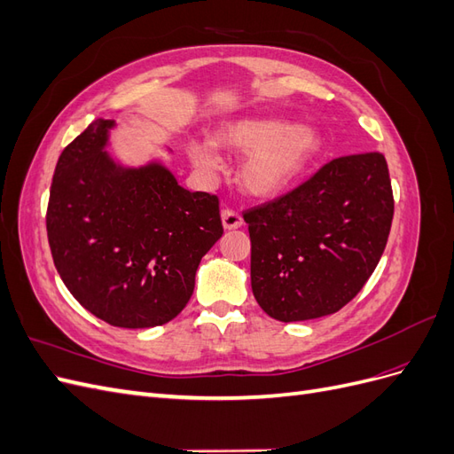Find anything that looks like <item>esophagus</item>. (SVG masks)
Instances as JSON below:
<instances>
[{"label": "esophagus", "instance_id": "34e87169", "mask_svg": "<svg viewBox=\"0 0 454 454\" xmlns=\"http://www.w3.org/2000/svg\"><path fill=\"white\" fill-rule=\"evenodd\" d=\"M222 222H223L225 229H239L242 225V215L235 210L225 208V210H222Z\"/></svg>", "mask_w": 454, "mask_h": 454}]
</instances>
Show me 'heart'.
<instances>
[{
    "mask_svg": "<svg viewBox=\"0 0 454 454\" xmlns=\"http://www.w3.org/2000/svg\"><path fill=\"white\" fill-rule=\"evenodd\" d=\"M217 142L244 151L240 182L255 197H274L303 176L324 149L322 134L309 125L282 119H242L217 134ZM189 157L202 172L222 168L210 140L191 142Z\"/></svg>",
    "mask_w": 454,
    "mask_h": 454,
    "instance_id": "obj_1",
    "label": "heart"
}]
</instances>
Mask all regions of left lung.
Segmentation results:
<instances>
[{
	"mask_svg": "<svg viewBox=\"0 0 454 454\" xmlns=\"http://www.w3.org/2000/svg\"><path fill=\"white\" fill-rule=\"evenodd\" d=\"M392 217L388 164L377 151L329 160L290 193L246 210L259 307L280 322L340 310L373 274Z\"/></svg>",
	"mask_w": 454,
	"mask_h": 454,
	"instance_id": "1",
	"label": "left lung"
}]
</instances>
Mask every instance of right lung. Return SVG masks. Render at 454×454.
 <instances>
[{
	"label": "right lung",
	"mask_w": 454,
	"mask_h": 454,
	"mask_svg": "<svg viewBox=\"0 0 454 454\" xmlns=\"http://www.w3.org/2000/svg\"><path fill=\"white\" fill-rule=\"evenodd\" d=\"M96 119L59 157L47 206L54 267L70 294L115 327H155L184 310L200 259L222 239L215 195L191 193L160 162L107 155Z\"/></svg>",
	"instance_id": "obj_1"
}]
</instances>
